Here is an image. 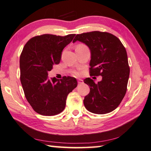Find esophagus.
Listing matches in <instances>:
<instances>
[{"label":"esophagus","mask_w":151,"mask_h":151,"mask_svg":"<svg viewBox=\"0 0 151 151\" xmlns=\"http://www.w3.org/2000/svg\"><path fill=\"white\" fill-rule=\"evenodd\" d=\"M78 84H82V83H83V80H82V79H78Z\"/></svg>","instance_id":"1"}]
</instances>
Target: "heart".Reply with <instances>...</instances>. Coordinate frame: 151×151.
Listing matches in <instances>:
<instances>
[{
  "mask_svg": "<svg viewBox=\"0 0 151 151\" xmlns=\"http://www.w3.org/2000/svg\"><path fill=\"white\" fill-rule=\"evenodd\" d=\"M82 44H79V45H82ZM73 74L74 75H76V76H78L79 75V73H78V72H76V71H75V72H73Z\"/></svg>",
  "mask_w": 151,
  "mask_h": 151,
  "instance_id": "b5f03b06",
  "label": "heart"
}]
</instances>
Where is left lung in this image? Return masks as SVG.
Here are the masks:
<instances>
[{
    "label": "left lung",
    "mask_w": 151,
    "mask_h": 151,
    "mask_svg": "<svg viewBox=\"0 0 151 151\" xmlns=\"http://www.w3.org/2000/svg\"><path fill=\"white\" fill-rule=\"evenodd\" d=\"M79 41L91 53L90 75L102 76L95 83L90 78L84 80L90 86L84 104L89 112L104 114L114 110L125 95L129 77L127 54L120 39L107 32L93 31L78 34L73 42Z\"/></svg>",
    "instance_id": "left-lung-1"
}]
</instances>
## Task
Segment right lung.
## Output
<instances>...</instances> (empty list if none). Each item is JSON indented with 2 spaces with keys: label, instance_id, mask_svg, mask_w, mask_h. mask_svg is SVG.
I'll list each match as a JSON object with an SVG mask.
<instances>
[{
  "label": "right lung",
  "instance_id": "obj_1",
  "mask_svg": "<svg viewBox=\"0 0 151 151\" xmlns=\"http://www.w3.org/2000/svg\"><path fill=\"white\" fill-rule=\"evenodd\" d=\"M75 34L61 37L44 34L28 41L19 58L20 81L32 109L43 116H54L64 110L68 94L77 86L75 78H48V71L59 64L63 50Z\"/></svg>",
  "mask_w": 151,
  "mask_h": 151
}]
</instances>
